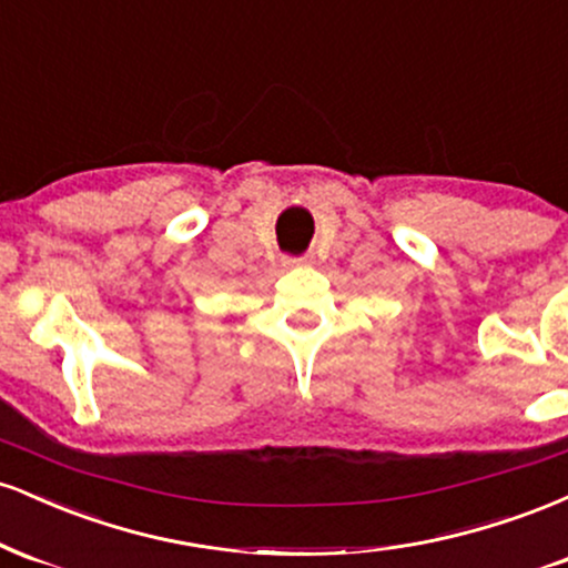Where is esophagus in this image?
Returning a JSON list of instances; mask_svg holds the SVG:
<instances>
[{
  "mask_svg": "<svg viewBox=\"0 0 568 568\" xmlns=\"http://www.w3.org/2000/svg\"><path fill=\"white\" fill-rule=\"evenodd\" d=\"M306 262H310V258H306V256H302V258H285L283 266H285V270H293V266H304Z\"/></svg>",
  "mask_w": 568,
  "mask_h": 568,
  "instance_id": "obj_1",
  "label": "esophagus"
}]
</instances>
